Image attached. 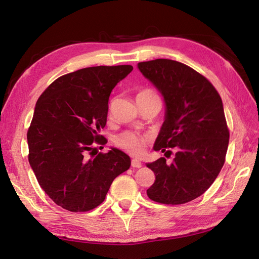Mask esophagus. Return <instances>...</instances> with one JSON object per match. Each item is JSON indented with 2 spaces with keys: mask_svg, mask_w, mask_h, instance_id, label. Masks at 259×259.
<instances>
[{
  "mask_svg": "<svg viewBox=\"0 0 259 259\" xmlns=\"http://www.w3.org/2000/svg\"><path fill=\"white\" fill-rule=\"evenodd\" d=\"M131 166L134 168H140L142 166V163L138 159H133V160H131Z\"/></svg>",
  "mask_w": 259,
  "mask_h": 259,
  "instance_id": "obj_1",
  "label": "esophagus"
}]
</instances>
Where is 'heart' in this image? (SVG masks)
I'll return each mask as SVG.
<instances>
[{
    "instance_id": "b5f03b06",
    "label": "heart",
    "mask_w": 259,
    "mask_h": 259,
    "mask_svg": "<svg viewBox=\"0 0 259 259\" xmlns=\"http://www.w3.org/2000/svg\"><path fill=\"white\" fill-rule=\"evenodd\" d=\"M152 95H156V93L152 92L149 89H145V90L139 91L138 95H137V98L152 96ZM113 106H114V101L110 102L109 112L112 111ZM148 141H149V138H148L147 135L137 133V131H133V130H125L123 133H121L115 137L114 145L118 148H120V149L130 153V155L140 156L141 153H144V151L146 150Z\"/></svg>"
}]
</instances>
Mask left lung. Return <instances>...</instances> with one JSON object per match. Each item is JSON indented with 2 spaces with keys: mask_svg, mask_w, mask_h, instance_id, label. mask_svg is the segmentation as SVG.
Wrapping results in <instances>:
<instances>
[{
  "mask_svg": "<svg viewBox=\"0 0 259 259\" xmlns=\"http://www.w3.org/2000/svg\"><path fill=\"white\" fill-rule=\"evenodd\" d=\"M166 102V119L153 149L166 157L175 148L171 164L166 159L147 163L156 176L147 190L151 200L181 205L202 195L225 163L229 129L222 98L211 82L184 63L156 59L138 63Z\"/></svg>",
  "mask_w": 259,
  "mask_h": 259,
  "instance_id": "obj_1",
  "label": "left lung"
}]
</instances>
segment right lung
<instances>
[{
    "label": "right lung",
    "mask_w": 259,
    "mask_h": 259,
    "mask_svg": "<svg viewBox=\"0 0 259 259\" xmlns=\"http://www.w3.org/2000/svg\"><path fill=\"white\" fill-rule=\"evenodd\" d=\"M133 65L91 67L54 80L37 99L27 130L29 162L38 185L58 206L89 211L103 202L112 181L131 160L119 149L96 152L107 144L110 93Z\"/></svg>",
    "instance_id": "add662e5"
}]
</instances>
